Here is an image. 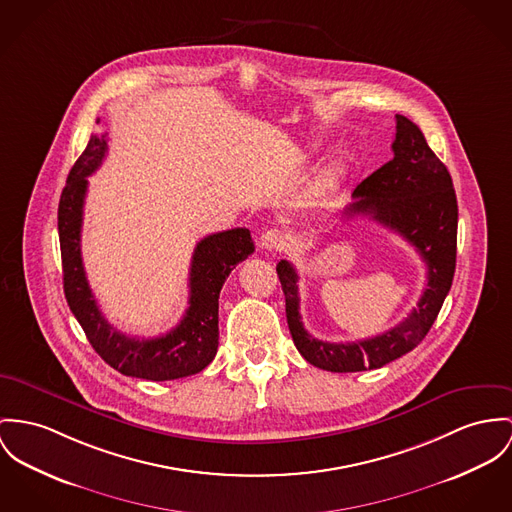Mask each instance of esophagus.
Returning <instances> with one entry per match:
<instances>
[{
  "mask_svg": "<svg viewBox=\"0 0 512 512\" xmlns=\"http://www.w3.org/2000/svg\"><path fill=\"white\" fill-rule=\"evenodd\" d=\"M284 243H286L284 236L278 230H267L263 237H261V247L265 251H271V253L284 249Z\"/></svg>",
  "mask_w": 512,
  "mask_h": 512,
  "instance_id": "34e87169",
  "label": "esophagus"
}]
</instances>
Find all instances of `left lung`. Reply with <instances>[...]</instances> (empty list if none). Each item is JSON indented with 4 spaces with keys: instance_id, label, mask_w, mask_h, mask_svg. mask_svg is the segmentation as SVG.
<instances>
[{
    "instance_id": "obj_1",
    "label": "left lung",
    "mask_w": 512,
    "mask_h": 512,
    "mask_svg": "<svg viewBox=\"0 0 512 512\" xmlns=\"http://www.w3.org/2000/svg\"><path fill=\"white\" fill-rule=\"evenodd\" d=\"M394 159L368 175L343 214L368 216L409 241L427 263V288L417 308L392 329L353 343H325L312 337L300 315L298 273L288 261L276 265L286 319L300 354L329 372L382 368L413 351L433 327L456 271L458 202L446 165L434 156L421 128L395 115Z\"/></svg>"
}]
</instances>
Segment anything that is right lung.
I'll return each mask as SVG.
<instances>
[{"instance_id": "obj_1", "label": "right lung", "mask_w": 512, "mask_h": 512, "mask_svg": "<svg viewBox=\"0 0 512 512\" xmlns=\"http://www.w3.org/2000/svg\"><path fill=\"white\" fill-rule=\"evenodd\" d=\"M107 136H91L74 163L58 204L64 294L91 347L120 374L152 382L204 370L218 351V298L228 275L253 251L249 230L234 228L200 239L189 273V308L169 333L138 339L115 329L101 314L81 261V222L87 177L103 163Z\"/></svg>"}]
</instances>
